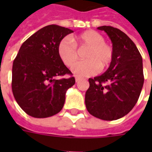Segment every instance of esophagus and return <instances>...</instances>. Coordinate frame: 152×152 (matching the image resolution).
<instances>
[{
	"instance_id": "esophagus-1",
	"label": "esophagus",
	"mask_w": 152,
	"mask_h": 152,
	"mask_svg": "<svg viewBox=\"0 0 152 152\" xmlns=\"http://www.w3.org/2000/svg\"><path fill=\"white\" fill-rule=\"evenodd\" d=\"M80 80V77H76V82H79Z\"/></svg>"
}]
</instances>
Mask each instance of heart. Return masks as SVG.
Returning <instances> with one entry per match:
<instances>
[{
	"instance_id": "heart-1",
	"label": "heart",
	"mask_w": 152,
	"mask_h": 152,
	"mask_svg": "<svg viewBox=\"0 0 152 152\" xmlns=\"http://www.w3.org/2000/svg\"><path fill=\"white\" fill-rule=\"evenodd\" d=\"M76 45L88 47L84 58L86 60L76 63L72 72L76 76L85 77L95 75L100 71L107 68L113 59V49L105 42L102 34L94 30L82 32L73 38L65 37L60 40L57 51L58 57L66 66H72L77 58Z\"/></svg>"
}]
</instances>
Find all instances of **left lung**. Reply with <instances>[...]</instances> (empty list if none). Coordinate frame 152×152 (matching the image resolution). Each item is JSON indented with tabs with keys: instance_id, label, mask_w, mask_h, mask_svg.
Wrapping results in <instances>:
<instances>
[{
	"instance_id": "left-lung-1",
	"label": "left lung",
	"mask_w": 152,
	"mask_h": 152,
	"mask_svg": "<svg viewBox=\"0 0 152 152\" xmlns=\"http://www.w3.org/2000/svg\"><path fill=\"white\" fill-rule=\"evenodd\" d=\"M112 42L113 59L101 76L89 78L88 112L103 121L123 117L137 103L144 82L142 58L133 40L118 28L102 26Z\"/></svg>"
}]
</instances>
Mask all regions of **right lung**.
Here are the masks:
<instances>
[{"label":"right lung","mask_w":152,"mask_h":152,"mask_svg":"<svg viewBox=\"0 0 152 152\" xmlns=\"http://www.w3.org/2000/svg\"><path fill=\"white\" fill-rule=\"evenodd\" d=\"M73 32L52 24L40 29L23 43L13 63L12 91L16 102L35 118H46L62 110L67 89L75 78L57 79L72 75L58 57L60 40Z\"/></svg>","instance_id":"right-lung-1"}]
</instances>
